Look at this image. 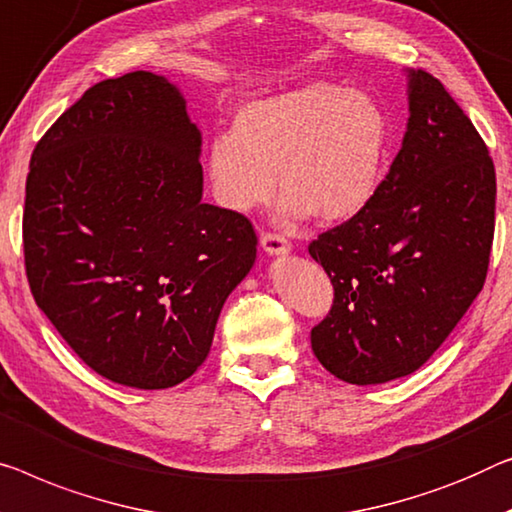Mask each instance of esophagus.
Masks as SVG:
<instances>
[{"instance_id": "34e87169", "label": "esophagus", "mask_w": 512, "mask_h": 512, "mask_svg": "<svg viewBox=\"0 0 512 512\" xmlns=\"http://www.w3.org/2000/svg\"><path fill=\"white\" fill-rule=\"evenodd\" d=\"M259 243H262L264 253H269V255H282L292 248L285 236H280L276 232H264L262 236H259Z\"/></svg>"}]
</instances>
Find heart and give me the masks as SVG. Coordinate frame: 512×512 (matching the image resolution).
Wrapping results in <instances>:
<instances>
[{
  "label": "heart",
  "mask_w": 512,
  "mask_h": 512,
  "mask_svg": "<svg viewBox=\"0 0 512 512\" xmlns=\"http://www.w3.org/2000/svg\"><path fill=\"white\" fill-rule=\"evenodd\" d=\"M388 149L391 126L375 98L310 82L241 105L234 128L211 137L207 170L218 204L230 211L259 207L280 183L282 216L340 223L375 202Z\"/></svg>",
  "instance_id": "heart-1"
}]
</instances>
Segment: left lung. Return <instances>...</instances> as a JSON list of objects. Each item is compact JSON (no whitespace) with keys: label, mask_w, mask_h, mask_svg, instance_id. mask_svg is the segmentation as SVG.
Returning <instances> with one entry per match:
<instances>
[{"label":"left lung","mask_w":512,"mask_h":512,"mask_svg":"<svg viewBox=\"0 0 512 512\" xmlns=\"http://www.w3.org/2000/svg\"><path fill=\"white\" fill-rule=\"evenodd\" d=\"M497 177L483 137L427 71L409 73V124L379 195L319 234L333 305L312 326L317 361L347 384L421 368L485 285Z\"/></svg>","instance_id":"left-lung-1"}]
</instances>
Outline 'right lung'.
I'll use <instances>...</instances> for the list:
<instances>
[{
	"label": "right lung",
	"instance_id": "1",
	"mask_svg": "<svg viewBox=\"0 0 512 512\" xmlns=\"http://www.w3.org/2000/svg\"><path fill=\"white\" fill-rule=\"evenodd\" d=\"M200 144L179 89L133 71L89 87L32 154L29 289L114 384L156 391L193 375L255 262L253 223L202 202Z\"/></svg>",
	"mask_w": 512,
	"mask_h": 512
}]
</instances>
